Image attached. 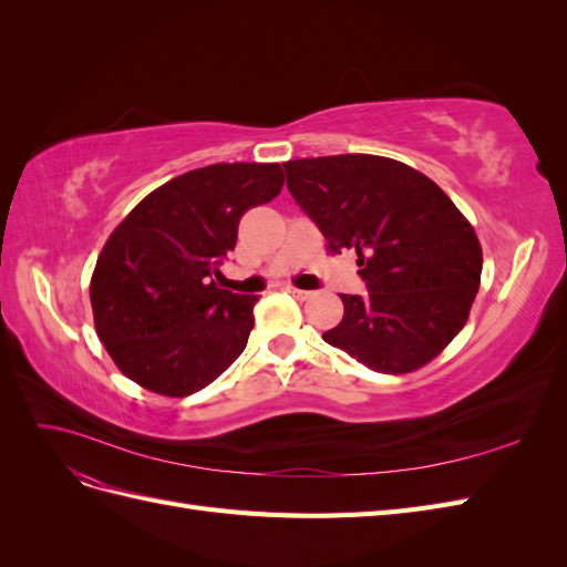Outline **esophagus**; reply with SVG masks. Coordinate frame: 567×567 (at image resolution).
Here are the masks:
<instances>
[{"mask_svg":"<svg viewBox=\"0 0 567 567\" xmlns=\"http://www.w3.org/2000/svg\"><path fill=\"white\" fill-rule=\"evenodd\" d=\"M286 290L298 300H310L312 298V290H302V288H293V286H288Z\"/></svg>","mask_w":567,"mask_h":567,"instance_id":"esophagus-1","label":"esophagus"}]
</instances>
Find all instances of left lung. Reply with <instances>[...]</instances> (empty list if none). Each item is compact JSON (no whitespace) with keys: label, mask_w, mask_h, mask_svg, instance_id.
<instances>
[{"label":"left lung","mask_w":567,"mask_h":567,"mask_svg":"<svg viewBox=\"0 0 567 567\" xmlns=\"http://www.w3.org/2000/svg\"><path fill=\"white\" fill-rule=\"evenodd\" d=\"M288 192L333 252H357L367 296L323 340L379 373L431 362L466 326L483 250L442 188L404 163L342 153L284 163Z\"/></svg>","instance_id":"obj_1"}]
</instances>
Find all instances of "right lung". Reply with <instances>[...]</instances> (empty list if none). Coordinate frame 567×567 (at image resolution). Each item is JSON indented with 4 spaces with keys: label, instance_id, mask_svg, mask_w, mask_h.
<instances>
[{
    "label": "right lung",
    "instance_id": "add662e5",
    "mask_svg": "<svg viewBox=\"0 0 567 567\" xmlns=\"http://www.w3.org/2000/svg\"><path fill=\"white\" fill-rule=\"evenodd\" d=\"M277 163H217L169 179L120 221L90 286L99 340L130 381L186 398L246 350L257 296L219 288L238 221L281 192Z\"/></svg>",
    "mask_w": 567,
    "mask_h": 567
}]
</instances>
